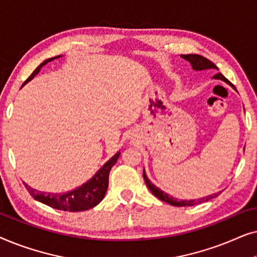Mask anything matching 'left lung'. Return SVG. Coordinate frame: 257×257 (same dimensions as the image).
I'll return each instance as SVG.
<instances>
[{
    "label": "left lung",
    "mask_w": 257,
    "mask_h": 257,
    "mask_svg": "<svg viewBox=\"0 0 257 257\" xmlns=\"http://www.w3.org/2000/svg\"><path fill=\"white\" fill-rule=\"evenodd\" d=\"M181 57L184 58V59H186V61H188L189 63H191L193 70H196V71H201V70H209V69L210 70H217V66L214 64L213 62H210L209 59L202 57V56H200V55H194V54L181 55ZM213 78L221 79V80H223V82H226L227 84H229V85L233 86V84H231L227 78H224V77L221 75V73H216V75H214ZM143 175H144V179H145V182H146L147 187H149L150 191L153 193V195H156L158 199L161 200V201H165V202L170 203V205H172V206H177V207L194 206V205H198V203L208 201V200L213 199V198H216V196L220 194V193H215V194H214V195L205 196V198L196 199V200L195 199L194 200H178V199L173 198V196L168 195L167 193L163 192V191H161V189H159L158 187H156V186H154L152 182L149 180V178H147L145 171L143 172Z\"/></svg>",
    "instance_id": "obj_1"
}]
</instances>
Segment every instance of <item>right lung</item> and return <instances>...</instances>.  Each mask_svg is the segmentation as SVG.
Masks as SVG:
<instances>
[{
	"instance_id": "add662e5",
	"label": "right lung",
	"mask_w": 257,
	"mask_h": 257,
	"mask_svg": "<svg viewBox=\"0 0 257 257\" xmlns=\"http://www.w3.org/2000/svg\"><path fill=\"white\" fill-rule=\"evenodd\" d=\"M58 57H61V56H56L54 58L45 59V61L42 63L40 66H37L36 70L31 73L29 78L23 83V85L29 82V80L33 79L34 77L40 72L42 66ZM119 156H120V152L115 153L107 163L104 164V166L101 167L89 181H86L85 184H83L78 188L73 189V191L66 193H56L55 194V193L38 192L37 189H34L31 188L30 186H28L26 182H23V184L28 189V192L30 193V195L33 196L35 200H37V201L44 203V205L59 210H65V212H83V210L93 208L94 206H97L98 203L103 200L105 193H106V189L108 187V174H110L112 166L117 163Z\"/></svg>"
}]
</instances>
